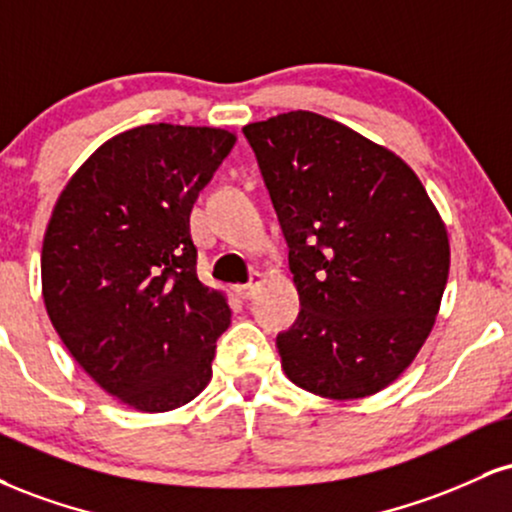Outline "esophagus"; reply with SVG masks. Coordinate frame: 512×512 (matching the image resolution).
<instances>
[{
  "instance_id": "esophagus-1",
  "label": "esophagus",
  "mask_w": 512,
  "mask_h": 512,
  "mask_svg": "<svg viewBox=\"0 0 512 512\" xmlns=\"http://www.w3.org/2000/svg\"><path fill=\"white\" fill-rule=\"evenodd\" d=\"M262 281H264V276L260 272H255L250 276V281L245 283V286H236V295L240 300H250L252 295L257 293V288H260Z\"/></svg>"
}]
</instances>
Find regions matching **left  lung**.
Wrapping results in <instances>:
<instances>
[{
    "mask_svg": "<svg viewBox=\"0 0 512 512\" xmlns=\"http://www.w3.org/2000/svg\"><path fill=\"white\" fill-rule=\"evenodd\" d=\"M243 133L300 295L298 319L276 336L283 372L334 400L386 389L427 341L451 267L427 190L391 150L315 112Z\"/></svg>",
    "mask_w": 512,
    "mask_h": 512,
    "instance_id": "1",
    "label": "left lung"
}]
</instances>
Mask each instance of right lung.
<instances>
[{"label": "right lung", "mask_w": 512, "mask_h": 512, "mask_svg": "<svg viewBox=\"0 0 512 512\" xmlns=\"http://www.w3.org/2000/svg\"><path fill=\"white\" fill-rule=\"evenodd\" d=\"M236 135L147 123L114 135L61 190L42 298L73 360L121 403L166 412L212 379L224 293L197 279L190 212Z\"/></svg>", "instance_id": "1"}]
</instances>
